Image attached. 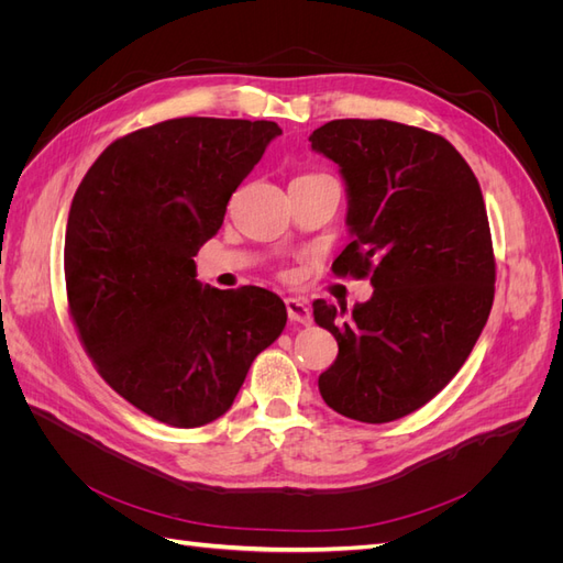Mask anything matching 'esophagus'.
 Instances as JSON below:
<instances>
[{
    "mask_svg": "<svg viewBox=\"0 0 563 563\" xmlns=\"http://www.w3.org/2000/svg\"><path fill=\"white\" fill-rule=\"evenodd\" d=\"M286 312L294 323H302V327H310L312 323V312L308 308V302L300 298H286Z\"/></svg>",
    "mask_w": 563,
    "mask_h": 563,
    "instance_id": "34e87169",
    "label": "esophagus"
}]
</instances>
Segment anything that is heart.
Instances as JSON below:
<instances>
[{
  "label": "heart",
  "instance_id": "1",
  "mask_svg": "<svg viewBox=\"0 0 563 563\" xmlns=\"http://www.w3.org/2000/svg\"><path fill=\"white\" fill-rule=\"evenodd\" d=\"M310 176H319V174H310Z\"/></svg>",
  "mask_w": 563,
  "mask_h": 563
}]
</instances>
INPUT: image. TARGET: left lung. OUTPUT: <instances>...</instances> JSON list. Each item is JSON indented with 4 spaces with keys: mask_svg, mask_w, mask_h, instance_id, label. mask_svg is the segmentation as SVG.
Returning a JSON list of instances; mask_svg holds the SVG:
<instances>
[{
    "mask_svg": "<svg viewBox=\"0 0 563 563\" xmlns=\"http://www.w3.org/2000/svg\"><path fill=\"white\" fill-rule=\"evenodd\" d=\"M310 143L340 166L352 242L340 277H371L366 302L314 321L338 340L319 376L335 413L380 424L444 389L482 335L496 294V258L482 187L437 133L387 119H333Z\"/></svg>",
    "mask_w": 563,
    "mask_h": 563,
    "instance_id": "obj_1",
    "label": "left lung"
}]
</instances>
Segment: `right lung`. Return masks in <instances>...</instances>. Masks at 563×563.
<instances>
[{
	"label": "right lung",
	"instance_id": "add662e5",
	"mask_svg": "<svg viewBox=\"0 0 563 563\" xmlns=\"http://www.w3.org/2000/svg\"><path fill=\"white\" fill-rule=\"evenodd\" d=\"M282 129L180 117L103 150L65 230L67 308L103 380L139 411L201 428L232 406L286 327L279 296L201 286L195 255Z\"/></svg>",
	"mask_w": 563,
	"mask_h": 563
}]
</instances>
